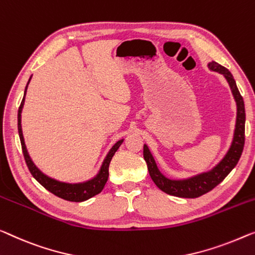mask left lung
I'll return each mask as SVG.
<instances>
[{
	"mask_svg": "<svg viewBox=\"0 0 255 255\" xmlns=\"http://www.w3.org/2000/svg\"><path fill=\"white\" fill-rule=\"evenodd\" d=\"M211 70L219 72L223 74L229 82V86L233 91L235 100L237 103V120H236V129H235L234 140L231 144L229 151L226 154V157L220 161L218 166L207 173L199 174V175L193 176L188 180H169L165 177L159 172L157 165L152 154L150 153L147 146L144 144L143 146V157L147 165L149 174L157 187L162 191L168 193V195L181 197V198H197L207 193L208 191L214 189L216 185L221 183L225 180L228 174H229L241 158L243 149H244L245 143V106L244 100H243L241 93L237 88L236 81L230 73L229 70L223 67L220 64L212 62L208 64Z\"/></svg>",
	"mask_w": 255,
	"mask_h": 255,
	"instance_id": "obj_1",
	"label": "left lung"
}]
</instances>
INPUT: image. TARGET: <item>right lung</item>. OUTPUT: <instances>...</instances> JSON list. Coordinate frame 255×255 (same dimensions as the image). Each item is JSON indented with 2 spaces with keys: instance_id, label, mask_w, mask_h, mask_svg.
Segmentation results:
<instances>
[{
  "instance_id": "obj_1",
  "label": "right lung",
  "mask_w": 255,
  "mask_h": 255,
  "mask_svg": "<svg viewBox=\"0 0 255 255\" xmlns=\"http://www.w3.org/2000/svg\"><path fill=\"white\" fill-rule=\"evenodd\" d=\"M26 89H27V86H26ZM26 89H25V94H26ZM24 102H25V95L24 97H22L20 106H19L18 109V132H19V138H20V143H21L22 154H24L26 165H27L29 172L33 175V177L35 178V180L39 182L42 187L47 189L48 191L54 193L55 196L59 197V198L65 199L68 201H78L79 203V201H85L87 199L91 198V197L98 195V193L103 190L106 181H108L109 178V166H110V162H111V159L113 155H115L117 150L119 149L121 143L124 142V139L117 142L115 145H113L112 149L110 150L109 154L106 155L103 165L101 167L100 173H98L97 176L94 177L93 180L85 182V183H79V184H67V183H62V182L55 181L50 177L45 176L43 173L40 172L39 168H36V166L33 164L32 159L29 158L27 150H26L24 137H22L21 120H20L21 110H22V105H24Z\"/></svg>"
}]
</instances>
